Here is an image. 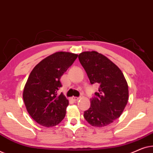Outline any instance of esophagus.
Here are the masks:
<instances>
[{"instance_id":"esophagus-1","label":"esophagus","mask_w":153,"mask_h":153,"mask_svg":"<svg viewBox=\"0 0 153 153\" xmlns=\"http://www.w3.org/2000/svg\"><path fill=\"white\" fill-rule=\"evenodd\" d=\"M71 99H72V100H74V101H77V100H79V97H75V96H73V97L71 98Z\"/></svg>"}]
</instances>
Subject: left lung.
Here are the masks:
<instances>
[{
  "label": "left lung",
  "instance_id": "left-lung-1",
  "mask_svg": "<svg viewBox=\"0 0 153 153\" xmlns=\"http://www.w3.org/2000/svg\"><path fill=\"white\" fill-rule=\"evenodd\" d=\"M90 82L100 87L91 99V107L84 117L92 126L105 127L120 117L129 98L128 85L121 71L106 56L96 51H85L78 56Z\"/></svg>",
  "mask_w": 153,
  "mask_h": 153
}]
</instances>
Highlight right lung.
<instances>
[{
	"label": "right lung",
	"mask_w": 153,
	"mask_h": 153,
	"mask_svg": "<svg viewBox=\"0 0 153 153\" xmlns=\"http://www.w3.org/2000/svg\"><path fill=\"white\" fill-rule=\"evenodd\" d=\"M69 52H56L44 58L32 71L25 83L23 98L30 116L41 126L50 128L65 117L68 100L63 94L60 78L77 57Z\"/></svg>",
	"instance_id": "obj_1"
}]
</instances>
